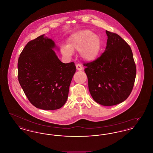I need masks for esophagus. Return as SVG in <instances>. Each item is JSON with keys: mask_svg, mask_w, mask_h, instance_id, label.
<instances>
[{"mask_svg": "<svg viewBox=\"0 0 153 153\" xmlns=\"http://www.w3.org/2000/svg\"><path fill=\"white\" fill-rule=\"evenodd\" d=\"M76 69L78 71H81L83 69V67L80 64H77L76 65Z\"/></svg>", "mask_w": 153, "mask_h": 153, "instance_id": "1", "label": "esophagus"}]
</instances>
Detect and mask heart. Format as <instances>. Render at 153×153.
<instances>
[{
  "mask_svg": "<svg viewBox=\"0 0 153 153\" xmlns=\"http://www.w3.org/2000/svg\"><path fill=\"white\" fill-rule=\"evenodd\" d=\"M67 44L61 48L64 56L71 57L73 51H80V56L88 61H94L97 57L102 47L100 38L89 30L75 32L68 38Z\"/></svg>",
  "mask_w": 153,
  "mask_h": 153,
  "instance_id": "heart-1",
  "label": "heart"
}]
</instances>
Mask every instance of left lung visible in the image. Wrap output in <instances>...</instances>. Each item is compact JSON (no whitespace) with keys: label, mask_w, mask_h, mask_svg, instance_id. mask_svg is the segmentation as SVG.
<instances>
[{"label":"left lung","mask_w":153,"mask_h":153,"mask_svg":"<svg viewBox=\"0 0 153 153\" xmlns=\"http://www.w3.org/2000/svg\"><path fill=\"white\" fill-rule=\"evenodd\" d=\"M105 32V51L84 66L94 100L102 105L112 106L124 102L130 95L137 69L130 46L118 34Z\"/></svg>","instance_id":"8db88e82"}]
</instances>
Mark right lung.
Segmentation results:
<instances>
[{"instance_id":"1","label":"right lung","mask_w":153,"mask_h":153,"mask_svg":"<svg viewBox=\"0 0 153 153\" xmlns=\"http://www.w3.org/2000/svg\"><path fill=\"white\" fill-rule=\"evenodd\" d=\"M54 42L45 35L30 41L18 62V77L24 93L36 108L54 110L65 103L76 72L74 63H62L53 50Z\"/></svg>"}]
</instances>
